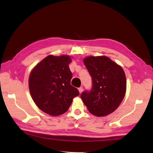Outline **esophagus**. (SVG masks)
<instances>
[{
    "label": "esophagus",
    "instance_id": "34e87169",
    "mask_svg": "<svg viewBox=\"0 0 153 153\" xmlns=\"http://www.w3.org/2000/svg\"><path fill=\"white\" fill-rule=\"evenodd\" d=\"M78 89H79V93H82V91H83V87H80Z\"/></svg>",
    "mask_w": 153,
    "mask_h": 153
}]
</instances>
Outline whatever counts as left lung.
Masks as SVG:
<instances>
[{
    "label": "left lung",
    "instance_id": "1",
    "mask_svg": "<svg viewBox=\"0 0 153 153\" xmlns=\"http://www.w3.org/2000/svg\"><path fill=\"white\" fill-rule=\"evenodd\" d=\"M83 63L92 77L89 92L81 99L90 113L102 117L112 113L120 106L126 92V77L123 68L106 56H87Z\"/></svg>",
    "mask_w": 153,
    "mask_h": 153
}]
</instances>
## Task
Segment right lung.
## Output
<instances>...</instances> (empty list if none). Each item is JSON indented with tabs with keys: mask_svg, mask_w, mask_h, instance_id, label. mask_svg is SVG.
<instances>
[{
	"mask_svg": "<svg viewBox=\"0 0 153 153\" xmlns=\"http://www.w3.org/2000/svg\"><path fill=\"white\" fill-rule=\"evenodd\" d=\"M68 55H48L31 70L29 77L30 92L42 111L57 116L66 112L79 91L70 84L72 74Z\"/></svg>",
	"mask_w": 153,
	"mask_h": 153,
	"instance_id": "obj_1",
	"label": "right lung"
}]
</instances>
